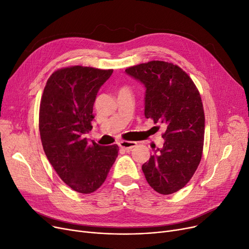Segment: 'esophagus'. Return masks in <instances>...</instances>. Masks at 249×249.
<instances>
[{
  "label": "esophagus",
  "mask_w": 249,
  "mask_h": 249,
  "mask_svg": "<svg viewBox=\"0 0 249 249\" xmlns=\"http://www.w3.org/2000/svg\"><path fill=\"white\" fill-rule=\"evenodd\" d=\"M118 146L125 150H131L137 146V142H129V141H120Z\"/></svg>",
  "instance_id": "esophagus-1"
}]
</instances>
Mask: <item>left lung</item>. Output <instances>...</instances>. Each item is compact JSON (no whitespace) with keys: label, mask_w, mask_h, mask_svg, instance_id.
Here are the masks:
<instances>
[{"label":"left lung","mask_w":249,"mask_h":249,"mask_svg":"<svg viewBox=\"0 0 249 249\" xmlns=\"http://www.w3.org/2000/svg\"><path fill=\"white\" fill-rule=\"evenodd\" d=\"M125 73L146 88V118L165 128L163 147L154 149L142 170L154 191L178 192L202 159L205 113L199 92L184 71L171 63L151 61L129 67Z\"/></svg>","instance_id":"left-lung-1"}]
</instances>
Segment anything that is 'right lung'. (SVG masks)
I'll return each instance as SVG.
<instances>
[{
    "instance_id": "right-lung-1",
    "label": "right lung",
    "mask_w": 249,
    "mask_h": 249,
    "mask_svg": "<svg viewBox=\"0 0 249 249\" xmlns=\"http://www.w3.org/2000/svg\"><path fill=\"white\" fill-rule=\"evenodd\" d=\"M113 70L72 66L46 82L39 108V133L45 155L61 179L75 192L91 194L107 177L118 146L88 142L93 105Z\"/></svg>"
}]
</instances>
